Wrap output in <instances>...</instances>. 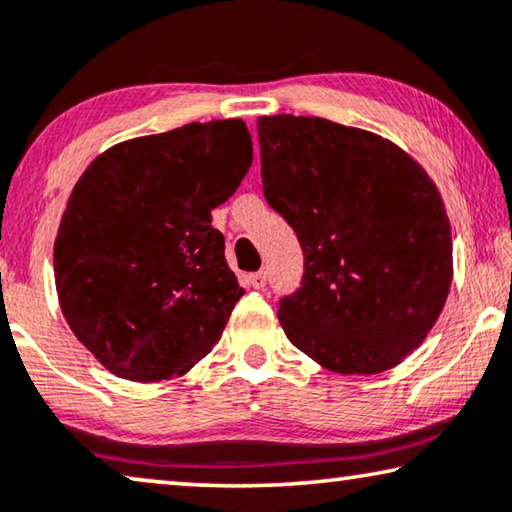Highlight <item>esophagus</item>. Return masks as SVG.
<instances>
[{
	"label": "esophagus",
	"mask_w": 512,
	"mask_h": 512,
	"mask_svg": "<svg viewBox=\"0 0 512 512\" xmlns=\"http://www.w3.org/2000/svg\"><path fill=\"white\" fill-rule=\"evenodd\" d=\"M265 281H268V272H265V270H258L249 277V284L254 288H265Z\"/></svg>",
	"instance_id": "obj_1"
}]
</instances>
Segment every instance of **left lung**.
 I'll return each instance as SVG.
<instances>
[{
	"mask_svg": "<svg viewBox=\"0 0 512 512\" xmlns=\"http://www.w3.org/2000/svg\"><path fill=\"white\" fill-rule=\"evenodd\" d=\"M258 140L265 201L305 254L300 288L279 300L286 337L330 372L399 365L453 281L434 182L390 140L323 117H258Z\"/></svg>",
	"mask_w": 512,
	"mask_h": 512,
	"instance_id": "8db88e82",
	"label": "left lung"
}]
</instances>
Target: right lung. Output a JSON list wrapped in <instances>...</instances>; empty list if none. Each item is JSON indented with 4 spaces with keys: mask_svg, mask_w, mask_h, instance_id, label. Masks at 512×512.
I'll use <instances>...</instances> for the list:
<instances>
[{
    "mask_svg": "<svg viewBox=\"0 0 512 512\" xmlns=\"http://www.w3.org/2000/svg\"><path fill=\"white\" fill-rule=\"evenodd\" d=\"M254 161L242 120L124 140L76 182L55 240V284L78 342L108 372L166 381L224 332L242 286L212 210Z\"/></svg>",
    "mask_w": 512,
    "mask_h": 512,
    "instance_id": "right-lung-1",
    "label": "right lung"
}]
</instances>
